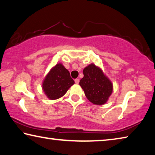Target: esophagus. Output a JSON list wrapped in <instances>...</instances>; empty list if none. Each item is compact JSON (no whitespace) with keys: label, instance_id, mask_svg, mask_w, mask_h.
Listing matches in <instances>:
<instances>
[{"label":"esophagus","instance_id":"esophagus-1","mask_svg":"<svg viewBox=\"0 0 155 155\" xmlns=\"http://www.w3.org/2000/svg\"><path fill=\"white\" fill-rule=\"evenodd\" d=\"M74 81H75L76 84H78V83H79V79H78V78H76Z\"/></svg>","mask_w":155,"mask_h":155}]
</instances>
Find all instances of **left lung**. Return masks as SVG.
<instances>
[{"mask_svg":"<svg viewBox=\"0 0 155 155\" xmlns=\"http://www.w3.org/2000/svg\"><path fill=\"white\" fill-rule=\"evenodd\" d=\"M79 85L91 103L103 105L108 101L114 90L113 83L101 68L91 64L83 69Z\"/></svg>","mask_w":155,"mask_h":155,"instance_id":"left-lung-1","label":"left lung"}]
</instances>
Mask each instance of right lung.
I'll use <instances>...</instances> for the list:
<instances>
[{
	"label": "right lung",
	"instance_id": "right-lung-1",
	"mask_svg": "<svg viewBox=\"0 0 155 155\" xmlns=\"http://www.w3.org/2000/svg\"><path fill=\"white\" fill-rule=\"evenodd\" d=\"M74 84L68 70L59 63L52 67L42 82V90L50 100H57L64 96Z\"/></svg>",
	"mask_w": 155,
	"mask_h": 155
}]
</instances>
